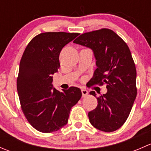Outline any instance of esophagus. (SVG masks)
Instances as JSON below:
<instances>
[{"label":"esophagus","instance_id":"esophagus-1","mask_svg":"<svg viewBox=\"0 0 151 151\" xmlns=\"http://www.w3.org/2000/svg\"><path fill=\"white\" fill-rule=\"evenodd\" d=\"M81 91H82V94H83V97L86 96L88 95V91H87V90L85 89V88H82Z\"/></svg>","mask_w":151,"mask_h":151}]
</instances>
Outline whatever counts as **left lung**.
<instances>
[{"label": "left lung", "instance_id": "left-lung-1", "mask_svg": "<svg viewBox=\"0 0 151 151\" xmlns=\"http://www.w3.org/2000/svg\"><path fill=\"white\" fill-rule=\"evenodd\" d=\"M92 49L97 68L93 85L106 84V93L96 97L98 104L88 112L91 125L105 132L117 130L126 122L137 96V71L127 44L108 28L87 32L74 41Z\"/></svg>", "mask_w": 151, "mask_h": 151}]
</instances>
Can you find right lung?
Segmentation results:
<instances>
[{
  "mask_svg": "<svg viewBox=\"0 0 151 151\" xmlns=\"http://www.w3.org/2000/svg\"><path fill=\"white\" fill-rule=\"evenodd\" d=\"M78 35L40 33L29 42L21 58L17 80L21 108L29 123L39 132L51 133L63 127L71 107L81 98L79 88L70 87L60 92L52 85V74L60 66V51Z\"/></svg>",
  "mask_w": 151,
  "mask_h": 151,
  "instance_id": "1",
  "label": "right lung"
}]
</instances>
